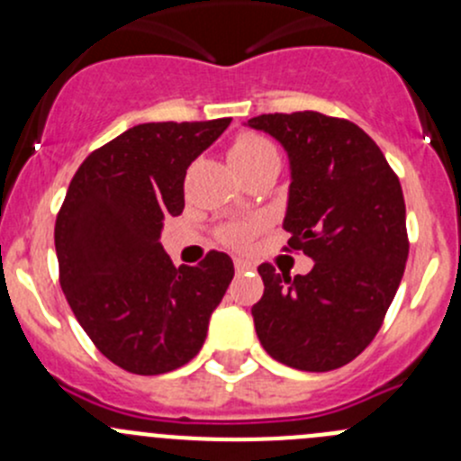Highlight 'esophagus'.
I'll return each instance as SVG.
<instances>
[{
  "mask_svg": "<svg viewBox=\"0 0 461 461\" xmlns=\"http://www.w3.org/2000/svg\"><path fill=\"white\" fill-rule=\"evenodd\" d=\"M234 267H236V272H248V269H252V263H249V260H245V258H236L234 260Z\"/></svg>",
  "mask_w": 461,
  "mask_h": 461,
  "instance_id": "34e87169",
  "label": "esophagus"
}]
</instances>
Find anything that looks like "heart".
<instances>
[{
  "mask_svg": "<svg viewBox=\"0 0 461 461\" xmlns=\"http://www.w3.org/2000/svg\"><path fill=\"white\" fill-rule=\"evenodd\" d=\"M230 158L236 169L243 174L245 169L267 160V158H276V149L272 147V142L257 136V133H240L231 142ZM254 231H257V222H230L221 230V239L222 243L231 245V248H243L252 239Z\"/></svg>",
  "mask_w": 461,
  "mask_h": 461,
  "instance_id": "1",
  "label": "heart"
}]
</instances>
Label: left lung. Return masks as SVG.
<instances>
[{
	"label": "left lung",
	"instance_id": "left-lung-1",
	"mask_svg": "<svg viewBox=\"0 0 461 461\" xmlns=\"http://www.w3.org/2000/svg\"><path fill=\"white\" fill-rule=\"evenodd\" d=\"M285 147L290 201L285 249L314 260L310 274L263 263L265 292L252 308L272 359L328 373L359 357L384 323L408 258L406 203L397 174L364 129L319 111L248 120Z\"/></svg>",
	"mask_w": 461,
	"mask_h": 461
}]
</instances>
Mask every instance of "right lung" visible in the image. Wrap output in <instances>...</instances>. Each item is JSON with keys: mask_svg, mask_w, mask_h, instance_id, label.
Masks as SVG:
<instances>
[{"mask_svg": "<svg viewBox=\"0 0 461 461\" xmlns=\"http://www.w3.org/2000/svg\"><path fill=\"white\" fill-rule=\"evenodd\" d=\"M231 118L147 122L88 153L55 221L59 285L97 350L133 375L192 361L234 278L227 254L174 267L162 221L185 209L187 167Z\"/></svg>", "mask_w": 461, "mask_h": 461, "instance_id": "1", "label": "right lung"}]
</instances>
